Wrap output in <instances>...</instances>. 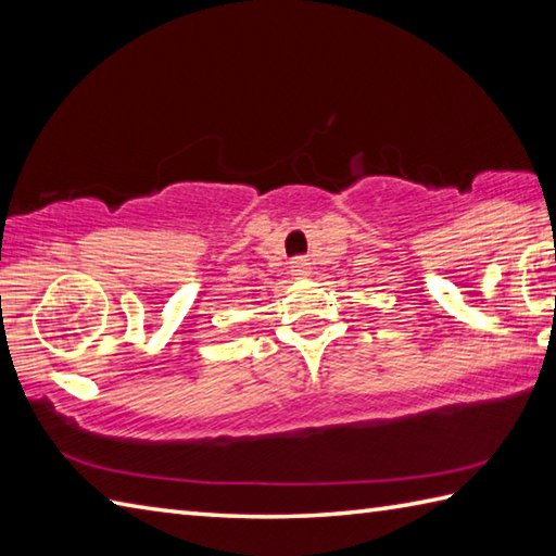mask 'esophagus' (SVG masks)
<instances>
[{"mask_svg":"<svg viewBox=\"0 0 556 556\" xmlns=\"http://www.w3.org/2000/svg\"><path fill=\"white\" fill-rule=\"evenodd\" d=\"M291 275L296 279H305L311 275V263L305 257H296L291 260Z\"/></svg>","mask_w":556,"mask_h":556,"instance_id":"obj_1","label":"esophagus"}]
</instances>
